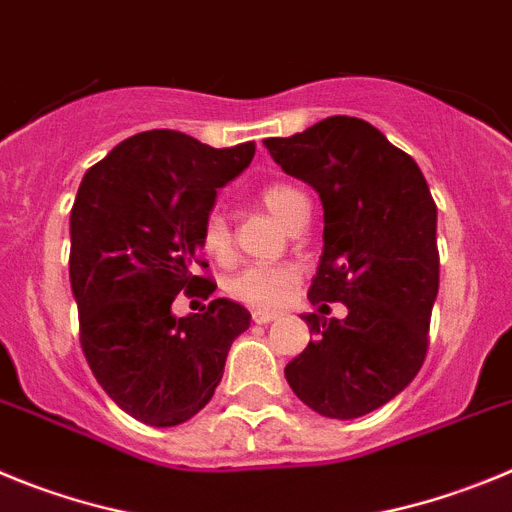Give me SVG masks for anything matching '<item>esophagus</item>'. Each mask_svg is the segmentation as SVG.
Here are the masks:
<instances>
[{
	"label": "esophagus",
	"mask_w": 512,
	"mask_h": 512,
	"mask_svg": "<svg viewBox=\"0 0 512 512\" xmlns=\"http://www.w3.org/2000/svg\"><path fill=\"white\" fill-rule=\"evenodd\" d=\"M275 319H280V311H270V308H257V311H252V321L255 324H270Z\"/></svg>",
	"instance_id": "1"
}]
</instances>
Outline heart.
Wrapping results in <instances>:
<instances>
[{"label":"heart","mask_w":512,"mask_h":512,"mask_svg":"<svg viewBox=\"0 0 512 512\" xmlns=\"http://www.w3.org/2000/svg\"><path fill=\"white\" fill-rule=\"evenodd\" d=\"M260 201L280 224L290 227L298 211L306 209L308 199L290 183H270L260 191ZM201 247L214 260H229L232 255V229L222 211H211L201 229ZM298 270L293 265H250L227 280V293L247 306H278L296 285Z\"/></svg>","instance_id":"1"}]
</instances>
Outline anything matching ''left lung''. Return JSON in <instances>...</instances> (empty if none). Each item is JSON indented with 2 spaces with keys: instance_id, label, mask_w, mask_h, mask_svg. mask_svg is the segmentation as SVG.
Wrapping results in <instances>:
<instances>
[{
  "instance_id": "1",
  "label": "left lung",
  "mask_w": 512,
  "mask_h": 512,
  "mask_svg": "<svg viewBox=\"0 0 512 512\" xmlns=\"http://www.w3.org/2000/svg\"><path fill=\"white\" fill-rule=\"evenodd\" d=\"M265 147L324 206L308 301L347 306L344 319L303 316L313 342L285 365V380L321 416H365L408 388L426 357L439 296L436 204L416 160L365 119L326 117Z\"/></svg>"
}]
</instances>
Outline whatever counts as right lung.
<instances>
[{
  "label": "right lung",
  "instance_id": "right-lung-1",
  "mask_svg": "<svg viewBox=\"0 0 512 512\" xmlns=\"http://www.w3.org/2000/svg\"><path fill=\"white\" fill-rule=\"evenodd\" d=\"M255 145H204L176 130L119 142L86 170L71 209V290L86 362L109 398L147 426L193 418L222 382L232 342L250 311L214 298L178 319L173 301L214 293L196 275L201 229Z\"/></svg>",
  "mask_w": 512,
  "mask_h": 512
}]
</instances>
